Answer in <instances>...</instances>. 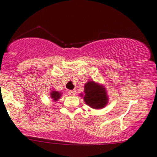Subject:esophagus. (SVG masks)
Listing matches in <instances>:
<instances>
[{"instance_id": "1", "label": "esophagus", "mask_w": 157, "mask_h": 157, "mask_svg": "<svg viewBox=\"0 0 157 157\" xmlns=\"http://www.w3.org/2000/svg\"><path fill=\"white\" fill-rule=\"evenodd\" d=\"M68 94L70 96H75L76 94V90H70L68 92Z\"/></svg>"}]
</instances>
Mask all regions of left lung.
Wrapping results in <instances>:
<instances>
[{
    "mask_svg": "<svg viewBox=\"0 0 157 157\" xmlns=\"http://www.w3.org/2000/svg\"><path fill=\"white\" fill-rule=\"evenodd\" d=\"M80 95L86 104L94 109H103L109 103V96L105 87L91 80L84 86V94Z\"/></svg>",
    "mask_w": 157,
    "mask_h": 157,
    "instance_id": "8db88e82",
    "label": "left lung"
}]
</instances>
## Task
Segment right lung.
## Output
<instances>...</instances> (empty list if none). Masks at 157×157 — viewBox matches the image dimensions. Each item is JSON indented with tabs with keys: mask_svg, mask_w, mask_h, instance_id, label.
I'll return each instance as SVG.
<instances>
[{
	"mask_svg": "<svg viewBox=\"0 0 157 157\" xmlns=\"http://www.w3.org/2000/svg\"><path fill=\"white\" fill-rule=\"evenodd\" d=\"M62 93L56 91V90H52L50 92V98H52L53 101H57L59 98H61Z\"/></svg>",
	"mask_w": 157,
	"mask_h": 157,
	"instance_id": "1",
	"label": "right lung"
}]
</instances>
